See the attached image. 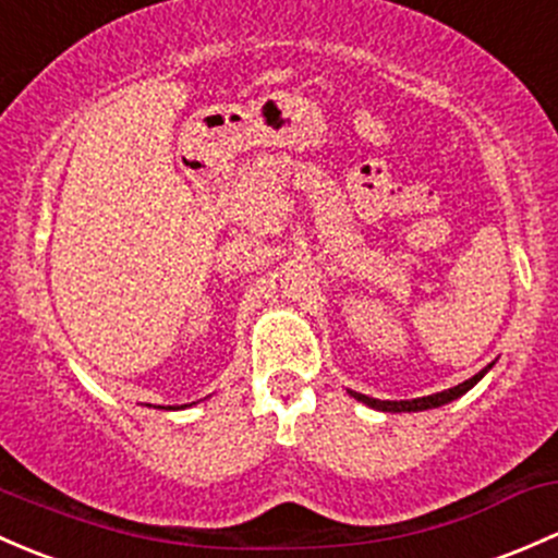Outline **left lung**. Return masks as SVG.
<instances>
[{"label":"left lung","instance_id":"1","mask_svg":"<svg viewBox=\"0 0 558 558\" xmlns=\"http://www.w3.org/2000/svg\"><path fill=\"white\" fill-rule=\"evenodd\" d=\"M489 367H492V365H489ZM489 367H484V371H478L473 378H468V381L457 384V387L444 389V392H438V395H427V398H416V400H376V398H367V395H360V392H352V395L360 400V403L376 408V411H387V413L427 411V408H438V405L451 403V400H457L459 395L468 392L470 387H475V384H478L481 378H484V373L489 371Z\"/></svg>","mask_w":558,"mask_h":558}]
</instances>
